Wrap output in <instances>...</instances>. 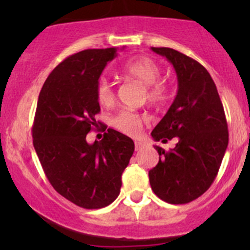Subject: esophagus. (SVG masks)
I'll list each match as a JSON object with an SVG mask.
<instances>
[{
    "mask_svg": "<svg viewBox=\"0 0 250 250\" xmlns=\"http://www.w3.org/2000/svg\"><path fill=\"white\" fill-rule=\"evenodd\" d=\"M134 144H135V151L140 150V147L143 146V143H141V141H135Z\"/></svg>",
    "mask_w": 250,
    "mask_h": 250,
    "instance_id": "34e87169",
    "label": "esophagus"
}]
</instances>
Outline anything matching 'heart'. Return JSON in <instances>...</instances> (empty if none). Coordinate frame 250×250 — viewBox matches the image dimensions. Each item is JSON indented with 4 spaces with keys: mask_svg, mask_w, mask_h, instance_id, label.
<instances>
[{
    "mask_svg": "<svg viewBox=\"0 0 250 250\" xmlns=\"http://www.w3.org/2000/svg\"><path fill=\"white\" fill-rule=\"evenodd\" d=\"M125 77L133 78L146 85V98L152 104H161L168 97V88L160 82L161 69L152 59L147 57H137L128 60L121 69ZM98 102L104 106H109L115 100V90L107 78L102 77L97 83ZM146 118L137 112L122 110L111 120V125L116 129L128 135H137Z\"/></svg>",
    "mask_w": 250,
    "mask_h": 250,
    "instance_id": "1",
    "label": "heart"
}]
</instances>
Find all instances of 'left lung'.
<instances>
[{
  "label": "left lung",
  "instance_id": "1",
  "mask_svg": "<svg viewBox=\"0 0 250 250\" xmlns=\"http://www.w3.org/2000/svg\"><path fill=\"white\" fill-rule=\"evenodd\" d=\"M167 58L178 77V93L151 137L155 141L176 138L175 147L160 155L148 172L150 185L165 202L184 204L203 195L213 184L229 144V130L218 89L206 67L172 48L151 47Z\"/></svg>",
  "mask_w": 250,
  "mask_h": 250
}]
</instances>
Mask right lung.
Returning a JSON list of instances; mask_svg holds the SVG:
<instances>
[{
  "instance_id": "1",
  "label": "right lung",
  "mask_w": 250,
  "mask_h": 250,
  "mask_svg": "<svg viewBox=\"0 0 250 250\" xmlns=\"http://www.w3.org/2000/svg\"><path fill=\"white\" fill-rule=\"evenodd\" d=\"M116 52L85 49L60 62L40 92L32 125L35 151L49 183L85 209L104 208L117 198L134 152L133 140L111 128L102 141L85 139L100 111L97 83Z\"/></svg>"
}]
</instances>
